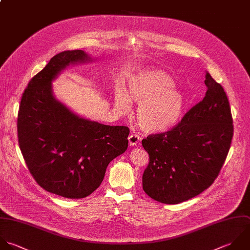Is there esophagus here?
Masks as SVG:
<instances>
[{
  "instance_id": "obj_1",
  "label": "esophagus",
  "mask_w": 250,
  "mask_h": 250,
  "mask_svg": "<svg viewBox=\"0 0 250 250\" xmlns=\"http://www.w3.org/2000/svg\"><path fill=\"white\" fill-rule=\"evenodd\" d=\"M127 139H128V143L130 146H135L140 141V137L136 134H130Z\"/></svg>"
}]
</instances>
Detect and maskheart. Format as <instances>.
I'll use <instances>...</instances> for the list:
<instances>
[{
    "label": "heart",
    "mask_w": 250,
    "mask_h": 250,
    "mask_svg": "<svg viewBox=\"0 0 250 250\" xmlns=\"http://www.w3.org/2000/svg\"><path fill=\"white\" fill-rule=\"evenodd\" d=\"M131 102L138 103L136 121L147 133L167 130L177 124L183 109L184 96L173 86V82L165 72L146 68L131 77L126 90L118 86L114 104L123 115L129 113Z\"/></svg>",
    "instance_id": "b5f03b06"
}]
</instances>
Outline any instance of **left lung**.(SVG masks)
<instances>
[{
    "label": "left lung",
    "mask_w": 250,
    "mask_h": 250,
    "mask_svg": "<svg viewBox=\"0 0 250 250\" xmlns=\"http://www.w3.org/2000/svg\"><path fill=\"white\" fill-rule=\"evenodd\" d=\"M205 83L206 96L177 125L142 140L150 158L143 190L157 202L176 205L200 195L225 163L234 134L229 100L208 72Z\"/></svg>",
    "instance_id": "left-lung-1"
}]
</instances>
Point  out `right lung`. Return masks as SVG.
<instances>
[{
  "label": "right lung",
  "instance_id": "1",
  "mask_svg": "<svg viewBox=\"0 0 250 250\" xmlns=\"http://www.w3.org/2000/svg\"><path fill=\"white\" fill-rule=\"evenodd\" d=\"M87 61L80 49L54 55L29 82L17 116L18 144L30 173L42 189L68 199L93 193L109 163L128 146V127L81 118L53 96L51 82L60 72Z\"/></svg>",
  "mask_w": 250,
  "mask_h": 250
}]
</instances>
